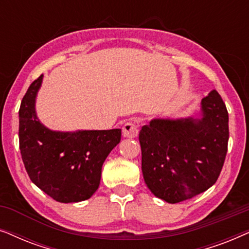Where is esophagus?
<instances>
[{
  "instance_id": "1",
  "label": "esophagus",
  "mask_w": 249,
  "mask_h": 249,
  "mask_svg": "<svg viewBox=\"0 0 249 249\" xmlns=\"http://www.w3.org/2000/svg\"><path fill=\"white\" fill-rule=\"evenodd\" d=\"M138 124L136 121H129L122 128V135L127 138H135L138 136Z\"/></svg>"
}]
</instances>
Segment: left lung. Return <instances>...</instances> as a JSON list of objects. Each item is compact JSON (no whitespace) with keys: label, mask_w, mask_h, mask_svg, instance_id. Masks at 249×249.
Here are the masks:
<instances>
[{"label":"left lung","mask_w":249,"mask_h":249,"mask_svg":"<svg viewBox=\"0 0 249 249\" xmlns=\"http://www.w3.org/2000/svg\"><path fill=\"white\" fill-rule=\"evenodd\" d=\"M203 118L155 119L139 132L142 171L165 202L193 198L216 182L228 151L229 117L216 90L202 100Z\"/></svg>","instance_id":"1"}]
</instances>
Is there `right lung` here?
Listing matches in <instances>:
<instances>
[{
	"label": "right lung",
	"mask_w": 249,
	"mask_h": 249,
	"mask_svg": "<svg viewBox=\"0 0 249 249\" xmlns=\"http://www.w3.org/2000/svg\"><path fill=\"white\" fill-rule=\"evenodd\" d=\"M43 74L27 89L19 110V147L29 178L60 203L90 198L101 181L102 165L120 142L121 129L52 131L40 124L35 98Z\"/></svg>",
	"instance_id": "1"
}]
</instances>
